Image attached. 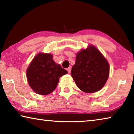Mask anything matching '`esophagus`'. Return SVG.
Here are the masks:
<instances>
[{
  "label": "esophagus",
  "mask_w": 134,
  "mask_h": 134,
  "mask_svg": "<svg viewBox=\"0 0 134 134\" xmlns=\"http://www.w3.org/2000/svg\"><path fill=\"white\" fill-rule=\"evenodd\" d=\"M71 67H70L68 68V69H67V71H68V72H69V73H70V72H71Z\"/></svg>",
  "instance_id": "obj_1"
}]
</instances>
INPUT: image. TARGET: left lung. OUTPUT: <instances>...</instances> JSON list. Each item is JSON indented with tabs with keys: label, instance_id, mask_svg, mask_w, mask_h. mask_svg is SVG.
Instances as JSON below:
<instances>
[{
	"label": "left lung",
	"instance_id": "8db88e82",
	"mask_svg": "<svg viewBox=\"0 0 134 134\" xmlns=\"http://www.w3.org/2000/svg\"><path fill=\"white\" fill-rule=\"evenodd\" d=\"M109 64L96 47L89 45L77 53L71 74L76 85L81 91L92 93L99 91L109 76Z\"/></svg>",
	"mask_w": 134,
	"mask_h": 134
}]
</instances>
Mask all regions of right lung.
I'll return each mask as SVG.
<instances>
[{
	"label": "right lung",
	"mask_w": 134,
	"mask_h": 134,
	"mask_svg": "<svg viewBox=\"0 0 134 134\" xmlns=\"http://www.w3.org/2000/svg\"><path fill=\"white\" fill-rule=\"evenodd\" d=\"M51 53H38L26 70L29 86L36 93L47 95L57 86L60 77L68 73L60 64L54 62Z\"/></svg>",
	"instance_id": "1"
}]
</instances>
